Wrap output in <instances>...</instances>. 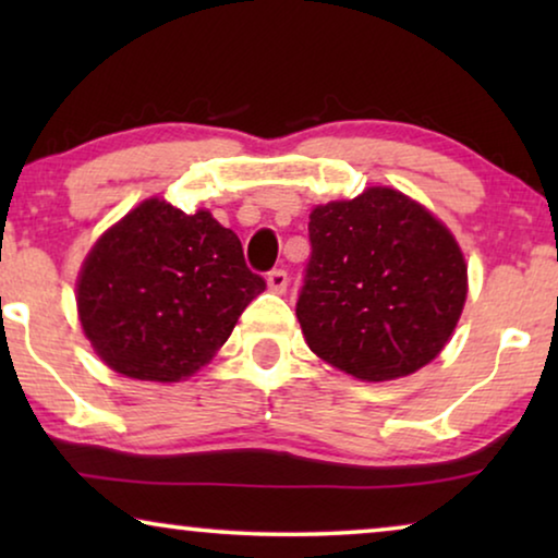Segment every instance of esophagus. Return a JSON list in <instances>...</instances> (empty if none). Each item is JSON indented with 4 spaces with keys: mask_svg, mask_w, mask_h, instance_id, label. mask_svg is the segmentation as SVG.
Here are the masks:
<instances>
[{
    "mask_svg": "<svg viewBox=\"0 0 558 558\" xmlns=\"http://www.w3.org/2000/svg\"><path fill=\"white\" fill-rule=\"evenodd\" d=\"M266 284H269V289L274 294H284L287 292V284H289V277L284 269H274L269 271V277H266Z\"/></svg>",
    "mask_w": 558,
    "mask_h": 558,
    "instance_id": "esophagus-1",
    "label": "esophagus"
}]
</instances>
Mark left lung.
<instances>
[{"instance_id":"left-lung-1","label":"left lung","mask_w":558,"mask_h":558,"mask_svg":"<svg viewBox=\"0 0 558 558\" xmlns=\"http://www.w3.org/2000/svg\"><path fill=\"white\" fill-rule=\"evenodd\" d=\"M312 254L296 300L304 340L361 380H393L434 361L468 296L454 235L399 190L368 187L310 213Z\"/></svg>"}]
</instances>
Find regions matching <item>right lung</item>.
<instances>
[{"mask_svg":"<svg viewBox=\"0 0 558 558\" xmlns=\"http://www.w3.org/2000/svg\"><path fill=\"white\" fill-rule=\"evenodd\" d=\"M266 289L239 235L208 210L144 201L83 262L78 317L98 357L126 378L174 384L231 338Z\"/></svg>","mask_w":558,"mask_h":558,"instance_id":"right-lung-1","label":"right lung"}]
</instances>
